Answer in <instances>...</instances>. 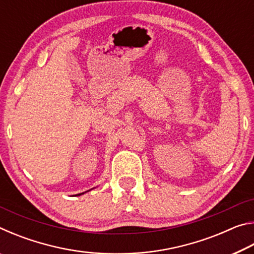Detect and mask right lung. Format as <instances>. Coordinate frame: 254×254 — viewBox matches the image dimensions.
Listing matches in <instances>:
<instances>
[{
	"instance_id": "right-lung-1",
	"label": "right lung",
	"mask_w": 254,
	"mask_h": 254,
	"mask_svg": "<svg viewBox=\"0 0 254 254\" xmlns=\"http://www.w3.org/2000/svg\"><path fill=\"white\" fill-rule=\"evenodd\" d=\"M83 194H84V192H83ZM79 195H81V194H78V196H79Z\"/></svg>"
}]
</instances>
